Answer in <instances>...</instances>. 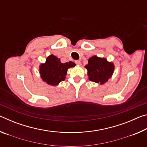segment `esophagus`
<instances>
[{
	"label": "esophagus",
	"instance_id": "1",
	"mask_svg": "<svg viewBox=\"0 0 147 147\" xmlns=\"http://www.w3.org/2000/svg\"><path fill=\"white\" fill-rule=\"evenodd\" d=\"M75 63H76V64L78 65H81V62H80V61H79V60L75 61Z\"/></svg>",
	"mask_w": 147,
	"mask_h": 147
}]
</instances>
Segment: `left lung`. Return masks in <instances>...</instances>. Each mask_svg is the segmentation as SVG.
<instances>
[{
  "instance_id": "obj_1",
  "label": "left lung",
  "mask_w": 147,
  "mask_h": 147,
  "mask_svg": "<svg viewBox=\"0 0 147 147\" xmlns=\"http://www.w3.org/2000/svg\"><path fill=\"white\" fill-rule=\"evenodd\" d=\"M85 68L88 70L89 80L102 85L111 78L115 65L112 61H108L106 58L93 56L89 58Z\"/></svg>"
}]
</instances>
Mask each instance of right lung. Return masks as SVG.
<instances>
[{"label":"right lung","instance_id":"right-lung-1","mask_svg":"<svg viewBox=\"0 0 147 147\" xmlns=\"http://www.w3.org/2000/svg\"><path fill=\"white\" fill-rule=\"evenodd\" d=\"M74 62L69 61L63 63L60 59L53 54L47 57L46 61L39 65V74L42 80L50 86H56L65 80L67 70L75 67Z\"/></svg>","mask_w":147,"mask_h":147}]
</instances>
